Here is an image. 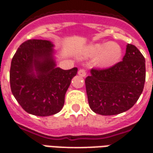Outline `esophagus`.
Instances as JSON below:
<instances>
[{"mask_svg": "<svg viewBox=\"0 0 153 153\" xmlns=\"http://www.w3.org/2000/svg\"><path fill=\"white\" fill-rule=\"evenodd\" d=\"M78 74H79V76L85 77L86 75H87V71H86L84 69H80L79 71V72H78Z\"/></svg>", "mask_w": 153, "mask_h": 153, "instance_id": "34e87169", "label": "esophagus"}]
</instances>
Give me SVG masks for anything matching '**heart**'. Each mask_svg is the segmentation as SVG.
Returning a JSON list of instances; mask_svg holds the SVG:
<instances>
[{
  "label": "heart",
  "instance_id": "1",
  "mask_svg": "<svg viewBox=\"0 0 153 153\" xmlns=\"http://www.w3.org/2000/svg\"><path fill=\"white\" fill-rule=\"evenodd\" d=\"M83 54L87 56H97V64L103 67L111 66L118 62L123 55V49L114 42H106L88 46Z\"/></svg>",
  "mask_w": 153,
  "mask_h": 153
}]
</instances>
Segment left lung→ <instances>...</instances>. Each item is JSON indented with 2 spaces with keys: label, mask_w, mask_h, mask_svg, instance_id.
<instances>
[{
  "label": "left lung",
  "mask_w": 153,
  "mask_h": 153,
  "mask_svg": "<svg viewBox=\"0 0 153 153\" xmlns=\"http://www.w3.org/2000/svg\"><path fill=\"white\" fill-rule=\"evenodd\" d=\"M145 59L133 45L126 46L123 61L105 69L92 68L85 79L88 104L100 115H116L128 110L143 91Z\"/></svg>",
  "instance_id": "obj_1"
}]
</instances>
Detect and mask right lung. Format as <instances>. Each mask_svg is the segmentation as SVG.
<instances>
[{
	"label": "right lung",
	"instance_id": "obj_1",
	"mask_svg": "<svg viewBox=\"0 0 153 153\" xmlns=\"http://www.w3.org/2000/svg\"><path fill=\"white\" fill-rule=\"evenodd\" d=\"M53 45L48 40L28 39L19 46L11 62V91L25 111L50 116L61 111L65 95L78 68L55 67Z\"/></svg>",
	"mask_w": 153,
	"mask_h": 153
}]
</instances>
